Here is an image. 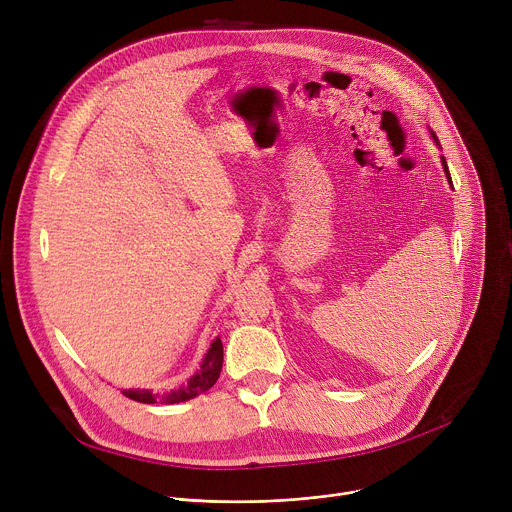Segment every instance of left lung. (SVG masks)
Returning <instances> with one entry per match:
<instances>
[{
  "instance_id": "8db88e82",
  "label": "left lung",
  "mask_w": 512,
  "mask_h": 512,
  "mask_svg": "<svg viewBox=\"0 0 512 512\" xmlns=\"http://www.w3.org/2000/svg\"><path fill=\"white\" fill-rule=\"evenodd\" d=\"M431 137L435 139V143H437V145H440V141H437V137H435V133H433V131H431ZM442 166H444V172H446V178H448V182L452 184V176H450V170H448V164H446V158H444V156H442Z\"/></svg>"
}]
</instances>
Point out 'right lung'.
<instances>
[{
	"mask_svg": "<svg viewBox=\"0 0 512 512\" xmlns=\"http://www.w3.org/2000/svg\"><path fill=\"white\" fill-rule=\"evenodd\" d=\"M221 369H223V342H221V338H214V342L210 344L208 352L202 358L200 369L196 371L194 377L188 379L186 387L172 391L164 397H160L158 393H154L150 389H129V391H123V395L137 403H158L160 399L164 403H182V401H188V399L208 391L218 381V377H221Z\"/></svg>",
	"mask_w": 512,
	"mask_h": 512,
	"instance_id": "obj_1",
	"label": "right lung"
}]
</instances>
